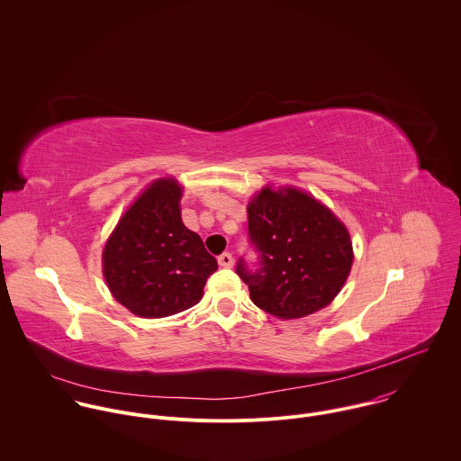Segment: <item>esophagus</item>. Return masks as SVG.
Wrapping results in <instances>:
<instances>
[{
    "mask_svg": "<svg viewBox=\"0 0 461 461\" xmlns=\"http://www.w3.org/2000/svg\"><path fill=\"white\" fill-rule=\"evenodd\" d=\"M218 263H220V266H223V267H230V266L234 264V259H232V254H229V252L221 254V256L218 258Z\"/></svg>",
    "mask_w": 461,
    "mask_h": 461,
    "instance_id": "1",
    "label": "esophagus"
}]
</instances>
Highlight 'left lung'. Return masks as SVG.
<instances>
[{
	"label": "left lung",
	"instance_id": "obj_1",
	"mask_svg": "<svg viewBox=\"0 0 461 461\" xmlns=\"http://www.w3.org/2000/svg\"><path fill=\"white\" fill-rule=\"evenodd\" d=\"M249 241L258 263L241 258L236 273L252 302L282 320L327 307L353 263L346 227L323 203L294 188H264L249 203Z\"/></svg>",
	"mask_w": 461,
	"mask_h": 461
}]
</instances>
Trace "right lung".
<instances>
[{
    "label": "right lung",
    "instance_id": "right-lung-1",
    "mask_svg": "<svg viewBox=\"0 0 461 461\" xmlns=\"http://www.w3.org/2000/svg\"><path fill=\"white\" fill-rule=\"evenodd\" d=\"M181 186L150 185L126 211L103 252L106 284L140 318H165L194 307L218 267L200 236L181 220Z\"/></svg>",
    "mask_w": 461,
    "mask_h": 461
}]
</instances>
